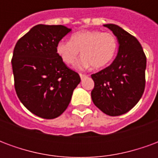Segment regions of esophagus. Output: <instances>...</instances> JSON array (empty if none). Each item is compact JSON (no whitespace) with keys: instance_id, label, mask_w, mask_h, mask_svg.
<instances>
[{"instance_id":"1","label":"esophagus","mask_w":158,"mask_h":158,"mask_svg":"<svg viewBox=\"0 0 158 158\" xmlns=\"http://www.w3.org/2000/svg\"><path fill=\"white\" fill-rule=\"evenodd\" d=\"M79 76H80L81 79H85V78H86L88 75H86V74H83V73H79Z\"/></svg>"}]
</instances>
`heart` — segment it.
Here are the masks:
<instances>
[{
	"label": "heart",
	"mask_w": 158,
	"mask_h": 158,
	"mask_svg": "<svg viewBox=\"0 0 158 158\" xmlns=\"http://www.w3.org/2000/svg\"><path fill=\"white\" fill-rule=\"evenodd\" d=\"M118 41L112 33L100 30H81L74 33L70 41L61 40L56 51L66 64H73L81 51V58L76 62L79 69H102L108 65L115 56Z\"/></svg>",
	"instance_id": "b5f03b06"
}]
</instances>
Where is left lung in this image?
Listing matches in <instances>:
<instances>
[{"mask_svg": "<svg viewBox=\"0 0 158 158\" xmlns=\"http://www.w3.org/2000/svg\"><path fill=\"white\" fill-rule=\"evenodd\" d=\"M118 41V52L113 63L91 78L94 104L109 116L124 114L141 98L146 85V57L135 36L116 24H104Z\"/></svg>", "mask_w": 158, "mask_h": 158, "instance_id": "1", "label": "left lung"}]
</instances>
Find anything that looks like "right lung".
I'll return each instance as SVG.
<instances>
[{"mask_svg": "<svg viewBox=\"0 0 158 158\" xmlns=\"http://www.w3.org/2000/svg\"><path fill=\"white\" fill-rule=\"evenodd\" d=\"M71 31L63 25L38 24L18 40L12 58L14 86L23 105L35 115L52 119L69 106L80 82L56 53V45Z\"/></svg>", "mask_w": 158, "mask_h": 158, "instance_id": "add662e5", "label": "right lung"}]
</instances>
